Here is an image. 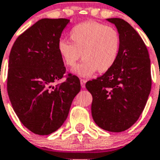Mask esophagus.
Instances as JSON below:
<instances>
[{
    "instance_id": "esophagus-1",
    "label": "esophagus",
    "mask_w": 160,
    "mask_h": 160,
    "mask_svg": "<svg viewBox=\"0 0 160 160\" xmlns=\"http://www.w3.org/2000/svg\"><path fill=\"white\" fill-rule=\"evenodd\" d=\"M86 83V80H85V79H80V85H81V87H82V88H85Z\"/></svg>"
}]
</instances>
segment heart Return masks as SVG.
<instances>
[{"label":"heart","mask_w":160,"mask_h":160,"mask_svg":"<svg viewBox=\"0 0 160 160\" xmlns=\"http://www.w3.org/2000/svg\"><path fill=\"white\" fill-rule=\"evenodd\" d=\"M70 41L60 40L58 50L62 62L74 67L82 55L84 59L73 73L87 77L98 70L105 73L113 67L119 58L121 40L115 28L95 21L74 26L69 32Z\"/></svg>","instance_id":"obj_1"}]
</instances>
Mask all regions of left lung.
<instances>
[{"mask_svg": "<svg viewBox=\"0 0 160 160\" xmlns=\"http://www.w3.org/2000/svg\"><path fill=\"white\" fill-rule=\"evenodd\" d=\"M120 35L119 58L109 70L86 84L92 95V114L100 128L121 132L142 113L152 86L148 51L133 27L121 18H108Z\"/></svg>", "mask_w": 160, "mask_h": 160, "instance_id": "1", "label": "left lung"}]
</instances>
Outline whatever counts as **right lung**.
<instances>
[{"label":"right lung","mask_w":160,"mask_h":160,"mask_svg":"<svg viewBox=\"0 0 160 160\" xmlns=\"http://www.w3.org/2000/svg\"><path fill=\"white\" fill-rule=\"evenodd\" d=\"M68 23L66 18L39 20L17 38L9 55L8 97L21 123L35 134L49 135L60 128L80 91V79L65 75L58 50ZM63 77L64 82L52 86Z\"/></svg>","instance_id":"1"}]
</instances>
